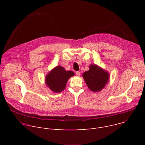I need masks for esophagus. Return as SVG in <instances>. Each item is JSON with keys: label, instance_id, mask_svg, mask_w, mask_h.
<instances>
[{"label": "esophagus", "instance_id": "34e87169", "mask_svg": "<svg viewBox=\"0 0 145 145\" xmlns=\"http://www.w3.org/2000/svg\"><path fill=\"white\" fill-rule=\"evenodd\" d=\"M80 74H81V72H80V71H77V72H76V75L77 76H80Z\"/></svg>", "mask_w": 145, "mask_h": 145}]
</instances>
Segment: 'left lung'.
I'll use <instances>...</instances> for the list:
<instances>
[{
  "instance_id": "obj_1",
  "label": "left lung",
  "mask_w": 145,
  "mask_h": 145,
  "mask_svg": "<svg viewBox=\"0 0 145 145\" xmlns=\"http://www.w3.org/2000/svg\"><path fill=\"white\" fill-rule=\"evenodd\" d=\"M88 87L93 92H99L105 87L109 74L96 65H91L88 71L82 74Z\"/></svg>"
}]
</instances>
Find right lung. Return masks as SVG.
I'll list each match as a JSON object with an SVG mask.
<instances>
[{
	"instance_id": "right-lung-1",
	"label": "right lung",
	"mask_w": 145,
	"mask_h": 145,
	"mask_svg": "<svg viewBox=\"0 0 145 145\" xmlns=\"http://www.w3.org/2000/svg\"><path fill=\"white\" fill-rule=\"evenodd\" d=\"M74 75L72 71H67L63 67L57 66L50 72L46 77V84L54 92L63 91L68 79Z\"/></svg>"
}]
</instances>
